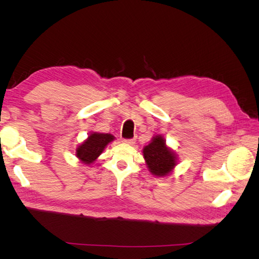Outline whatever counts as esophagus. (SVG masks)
<instances>
[{"instance_id":"34e87169","label":"esophagus","mask_w":259,"mask_h":259,"mask_svg":"<svg viewBox=\"0 0 259 259\" xmlns=\"http://www.w3.org/2000/svg\"><path fill=\"white\" fill-rule=\"evenodd\" d=\"M123 143L128 144V145H133L135 143V139L134 138H133V139H123Z\"/></svg>"}]
</instances>
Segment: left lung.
I'll use <instances>...</instances> for the list:
<instances>
[{
  "label": "left lung",
  "mask_w": 259,
  "mask_h": 259,
  "mask_svg": "<svg viewBox=\"0 0 259 259\" xmlns=\"http://www.w3.org/2000/svg\"><path fill=\"white\" fill-rule=\"evenodd\" d=\"M147 166L152 175L163 177L168 175L176 165V154L166 146L161 135L154 136L151 143L143 150Z\"/></svg>",
  "instance_id": "obj_1"
}]
</instances>
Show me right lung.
Returning <instances> with one entry per match:
<instances>
[{
	"mask_svg": "<svg viewBox=\"0 0 259 259\" xmlns=\"http://www.w3.org/2000/svg\"><path fill=\"white\" fill-rule=\"evenodd\" d=\"M114 140L111 134H101V133H92L89 138L76 148L75 155L85 164H91L96 161L98 156L103 153L104 149L109 143Z\"/></svg>",
	"mask_w": 259,
	"mask_h": 259,
	"instance_id": "1",
	"label": "right lung"
}]
</instances>
